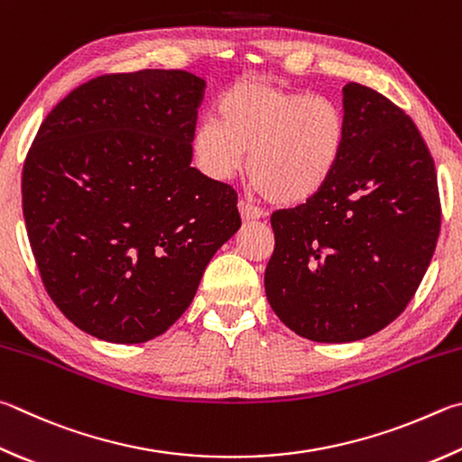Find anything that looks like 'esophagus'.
Returning <instances> with one entry per match:
<instances>
[{
  "instance_id": "34e87169",
  "label": "esophagus",
  "mask_w": 462,
  "mask_h": 462,
  "mask_svg": "<svg viewBox=\"0 0 462 462\" xmlns=\"http://www.w3.org/2000/svg\"><path fill=\"white\" fill-rule=\"evenodd\" d=\"M238 209H240V216H242V220H245V222L258 220V217H263V209L245 202V199H240V202H238Z\"/></svg>"
}]
</instances>
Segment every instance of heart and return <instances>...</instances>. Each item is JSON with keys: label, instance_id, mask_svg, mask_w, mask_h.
Here are the masks:
<instances>
[{"label": "heart", "instance_id": "obj_1", "mask_svg": "<svg viewBox=\"0 0 462 462\" xmlns=\"http://www.w3.org/2000/svg\"><path fill=\"white\" fill-rule=\"evenodd\" d=\"M198 123L191 149L202 171L228 180L248 153V175L274 204L297 206L321 194L347 147V119L333 98L245 80Z\"/></svg>", "mask_w": 462, "mask_h": 462}]
</instances>
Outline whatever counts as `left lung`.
Returning <instances> with one entry per match:
<instances>
[{
	"label": "left lung",
	"instance_id": "1",
	"mask_svg": "<svg viewBox=\"0 0 462 462\" xmlns=\"http://www.w3.org/2000/svg\"><path fill=\"white\" fill-rule=\"evenodd\" d=\"M347 147L321 194L271 216L266 299L305 339L347 343L390 325L440 232L434 159L414 121L374 88L343 87Z\"/></svg>",
	"mask_w": 462,
	"mask_h": 462
}]
</instances>
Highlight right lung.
Wrapping results in <instances>:
<instances>
[{"label": "right lung", "mask_w": 462, "mask_h": 462, "mask_svg": "<svg viewBox=\"0 0 462 462\" xmlns=\"http://www.w3.org/2000/svg\"><path fill=\"white\" fill-rule=\"evenodd\" d=\"M204 88L186 70L103 74L40 125L22 173L30 246L50 299L92 337L170 329L240 228L236 191L191 167Z\"/></svg>", "instance_id": "1"}]
</instances>
